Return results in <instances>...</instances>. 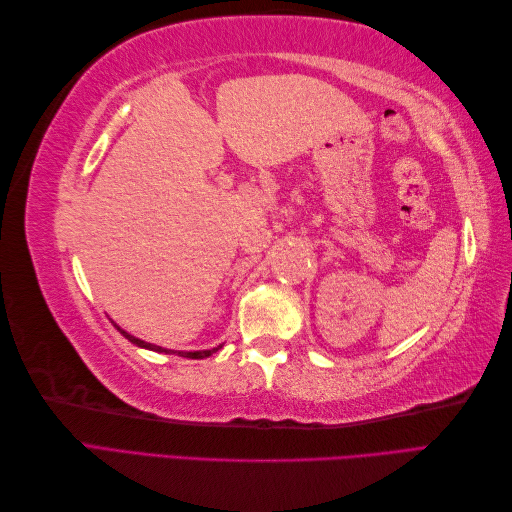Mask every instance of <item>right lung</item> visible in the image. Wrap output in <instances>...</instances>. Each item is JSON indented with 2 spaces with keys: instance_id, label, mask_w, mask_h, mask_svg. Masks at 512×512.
<instances>
[{
  "instance_id": "obj_1",
  "label": "right lung",
  "mask_w": 512,
  "mask_h": 512,
  "mask_svg": "<svg viewBox=\"0 0 512 512\" xmlns=\"http://www.w3.org/2000/svg\"><path fill=\"white\" fill-rule=\"evenodd\" d=\"M115 324V322H113ZM115 329L126 337V339H130V342L134 344V346H141V348H147V350H153V352H164V354H179V356H185V359H207V356H211L213 352H218L222 346H218V348H211V350H194V352H183V350H166V348H162V346H156V344H147V342H143V339H138V337H134V335H130V333H126L123 329H119L117 324H115Z\"/></svg>"
}]
</instances>
